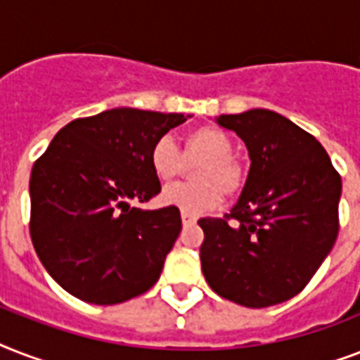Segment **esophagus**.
<instances>
[{
	"instance_id": "esophagus-1",
	"label": "esophagus",
	"mask_w": 360,
	"mask_h": 360,
	"mask_svg": "<svg viewBox=\"0 0 360 360\" xmlns=\"http://www.w3.org/2000/svg\"><path fill=\"white\" fill-rule=\"evenodd\" d=\"M181 220H183V226H192V224H194V222H196V217H194V214L185 213V211H183V213H181Z\"/></svg>"
}]
</instances>
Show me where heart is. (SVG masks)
<instances>
[{"label": "heart", "instance_id": "b5f03b06", "mask_svg": "<svg viewBox=\"0 0 360 360\" xmlns=\"http://www.w3.org/2000/svg\"><path fill=\"white\" fill-rule=\"evenodd\" d=\"M231 136L214 124H203L183 136V149H177L169 138H158L149 151V166L157 179L168 183L179 177L186 162H200L192 169L194 183L168 186L162 192V203L191 214L211 211L224 196H237L246 183V169L231 155Z\"/></svg>", "mask_w": 360, "mask_h": 360}]
</instances>
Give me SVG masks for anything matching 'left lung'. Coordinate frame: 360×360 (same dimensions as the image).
Returning <instances> with one entry per match:
<instances>
[{
    "label": "left lung",
    "instance_id": "8db88e82",
    "mask_svg": "<svg viewBox=\"0 0 360 360\" xmlns=\"http://www.w3.org/2000/svg\"><path fill=\"white\" fill-rule=\"evenodd\" d=\"M250 155L239 202L224 219H200V259L214 293L265 308L301 293L338 236L340 174L312 134L271 110L220 115Z\"/></svg>",
    "mask_w": 360,
    "mask_h": 360
}]
</instances>
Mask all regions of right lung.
<instances>
[{"mask_svg":"<svg viewBox=\"0 0 360 360\" xmlns=\"http://www.w3.org/2000/svg\"><path fill=\"white\" fill-rule=\"evenodd\" d=\"M186 117L136 108L78 117L35 160L31 240L70 295L117 304L155 285L181 231L179 209L146 211L132 203L160 192L149 151Z\"/></svg>","mask_w":360,"mask_h":360,"instance_id":"right-lung-1","label":"right lung"}]
</instances>
